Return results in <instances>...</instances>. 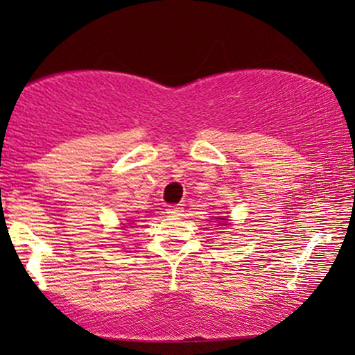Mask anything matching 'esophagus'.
Returning <instances> with one entry per match:
<instances>
[{
  "instance_id": "obj_1",
  "label": "esophagus",
  "mask_w": 355,
  "mask_h": 355,
  "mask_svg": "<svg viewBox=\"0 0 355 355\" xmlns=\"http://www.w3.org/2000/svg\"><path fill=\"white\" fill-rule=\"evenodd\" d=\"M182 211H184V208H182V207H179V205L169 207L168 210H166V213H168L169 216H181V215H182Z\"/></svg>"
}]
</instances>
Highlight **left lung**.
<instances>
[{
	"label": "left lung",
	"mask_w": 355,
	"mask_h": 355,
	"mask_svg": "<svg viewBox=\"0 0 355 355\" xmlns=\"http://www.w3.org/2000/svg\"><path fill=\"white\" fill-rule=\"evenodd\" d=\"M218 220H226V218H218Z\"/></svg>",
	"instance_id": "8db88e82"
}]
</instances>
